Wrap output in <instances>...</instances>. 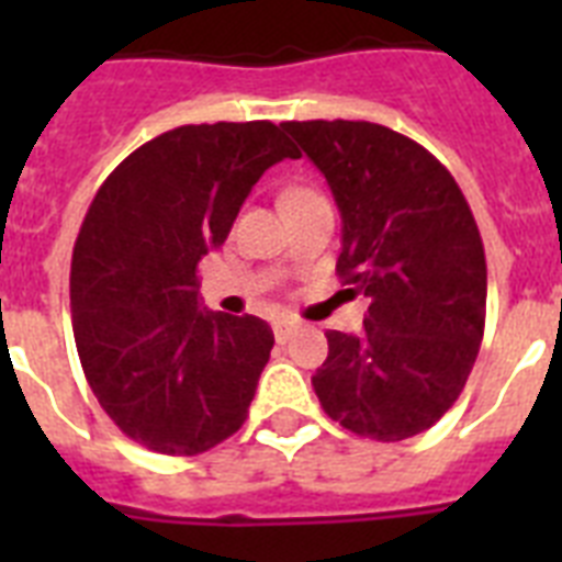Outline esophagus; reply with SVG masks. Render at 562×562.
Returning <instances> with one entry per match:
<instances>
[{
    "label": "esophagus",
    "instance_id": "obj_1",
    "mask_svg": "<svg viewBox=\"0 0 562 562\" xmlns=\"http://www.w3.org/2000/svg\"><path fill=\"white\" fill-rule=\"evenodd\" d=\"M294 333H297V321H291V317L273 321V338H277V344H285Z\"/></svg>",
    "mask_w": 562,
    "mask_h": 562
}]
</instances>
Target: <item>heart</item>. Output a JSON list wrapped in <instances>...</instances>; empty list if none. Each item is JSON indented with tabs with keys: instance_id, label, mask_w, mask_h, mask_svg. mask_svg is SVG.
I'll use <instances>...</instances> for the list:
<instances>
[{
	"instance_id": "heart-1",
	"label": "heart",
	"mask_w": 562,
	"mask_h": 562,
	"mask_svg": "<svg viewBox=\"0 0 562 562\" xmlns=\"http://www.w3.org/2000/svg\"><path fill=\"white\" fill-rule=\"evenodd\" d=\"M300 192H306V189H297V192H289V194H300Z\"/></svg>"
}]
</instances>
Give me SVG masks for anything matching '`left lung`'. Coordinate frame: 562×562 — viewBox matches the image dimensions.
<instances>
[{
	"mask_svg": "<svg viewBox=\"0 0 562 562\" xmlns=\"http://www.w3.org/2000/svg\"><path fill=\"white\" fill-rule=\"evenodd\" d=\"M324 171L344 221L335 271L370 300L359 335L326 333L312 375L347 431L396 443L452 408L479 356L487 262L479 224L443 162L373 122H285Z\"/></svg>",
	"mask_w": 562,
	"mask_h": 562,
	"instance_id": "obj_1",
	"label": "left lung"
}]
</instances>
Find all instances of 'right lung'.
<instances>
[{"label": "right lung", "instance_id": "1", "mask_svg": "<svg viewBox=\"0 0 562 562\" xmlns=\"http://www.w3.org/2000/svg\"><path fill=\"white\" fill-rule=\"evenodd\" d=\"M285 157L300 151L273 122L175 127L127 154L83 215L69 271L78 359L108 417L151 452L201 454L247 419L273 333L206 312L198 262Z\"/></svg>", "mask_w": 562, "mask_h": 562}]
</instances>
